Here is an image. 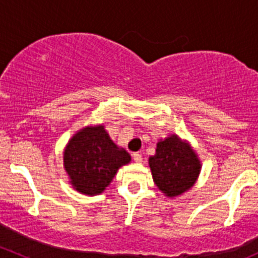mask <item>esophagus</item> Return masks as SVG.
I'll use <instances>...</instances> for the list:
<instances>
[{
	"mask_svg": "<svg viewBox=\"0 0 258 258\" xmlns=\"http://www.w3.org/2000/svg\"><path fill=\"white\" fill-rule=\"evenodd\" d=\"M132 157H134V161L136 163H141L142 162V156H141V153H139V152H136V153H134V155H132Z\"/></svg>",
	"mask_w": 258,
	"mask_h": 258,
	"instance_id": "obj_1",
	"label": "esophagus"
}]
</instances>
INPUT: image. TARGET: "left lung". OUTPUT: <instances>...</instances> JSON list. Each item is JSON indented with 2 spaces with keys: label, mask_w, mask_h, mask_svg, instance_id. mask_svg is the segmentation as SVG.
<instances>
[{
  "label": "left lung",
  "mask_w": 258,
  "mask_h": 258,
  "mask_svg": "<svg viewBox=\"0 0 258 258\" xmlns=\"http://www.w3.org/2000/svg\"><path fill=\"white\" fill-rule=\"evenodd\" d=\"M148 165L156 186L168 197L179 196L191 188L201 171L196 152L177 135L158 142Z\"/></svg>",
  "instance_id": "left-lung-1"
}]
</instances>
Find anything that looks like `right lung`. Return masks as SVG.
<instances>
[{
	"label": "right lung",
	"mask_w": 258,
	"mask_h": 258,
	"mask_svg": "<svg viewBox=\"0 0 258 258\" xmlns=\"http://www.w3.org/2000/svg\"><path fill=\"white\" fill-rule=\"evenodd\" d=\"M130 161V153L113 144L103 126L80 130L63 152L64 170L70 182L75 189L88 196L102 194L118 168Z\"/></svg>",
	"instance_id": "obj_1"
}]
</instances>
